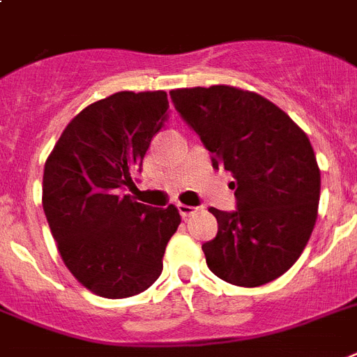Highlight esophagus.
<instances>
[{
    "instance_id": "obj_1",
    "label": "esophagus",
    "mask_w": 357,
    "mask_h": 357,
    "mask_svg": "<svg viewBox=\"0 0 357 357\" xmlns=\"http://www.w3.org/2000/svg\"><path fill=\"white\" fill-rule=\"evenodd\" d=\"M178 208H179V214L183 216V218H188L190 214L196 213V207H192V205H185V204H178Z\"/></svg>"
}]
</instances>
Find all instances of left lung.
Segmentation results:
<instances>
[{"label":"left lung","mask_w":357,"mask_h":357,"mask_svg":"<svg viewBox=\"0 0 357 357\" xmlns=\"http://www.w3.org/2000/svg\"><path fill=\"white\" fill-rule=\"evenodd\" d=\"M179 115L233 174L236 211L211 207L216 238L202 245L208 269L234 286L279 279L308 244L317 220L321 172L308 135L262 95L233 88L170 91Z\"/></svg>","instance_id":"obj_1"}]
</instances>
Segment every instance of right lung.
Masks as SVG:
<instances>
[{
	"label": "right lung",
	"mask_w": 357,
	"mask_h": 357,
	"mask_svg": "<svg viewBox=\"0 0 357 357\" xmlns=\"http://www.w3.org/2000/svg\"><path fill=\"white\" fill-rule=\"evenodd\" d=\"M165 91H119L66 126L43 169L42 204L63 264L84 288L124 299L150 288L181 224L179 211L130 194L150 141L165 126Z\"/></svg>",
	"instance_id": "add662e5"
}]
</instances>
